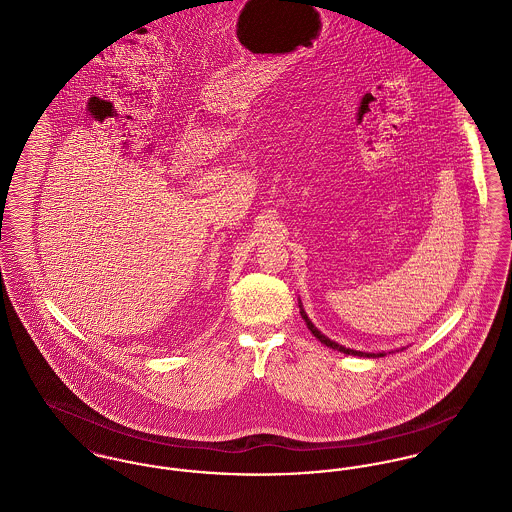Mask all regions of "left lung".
<instances>
[{"label": "left lung", "instance_id": "1", "mask_svg": "<svg viewBox=\"0 0 512 512\" xmlns=\"http://www.w3.org/2000/svg\"><path fill=\"white\" fill-rule=\"evenodd\" d=\"M300 314H302V319L306 321V325H308V329L314 333L315 339H319L325 347H329V349H335V351H339V353L345 354H353V356H366V358H376V356H386V353H362V351H353V349H347V347H343V345H339V343H335V341H331L329 337H325L317 327H315L314 323L310 321V317L308 314L304 312V308H302V302H300Z\"/></svg>", "mask_w": 512, "mask_h": 512}]
</instances>
